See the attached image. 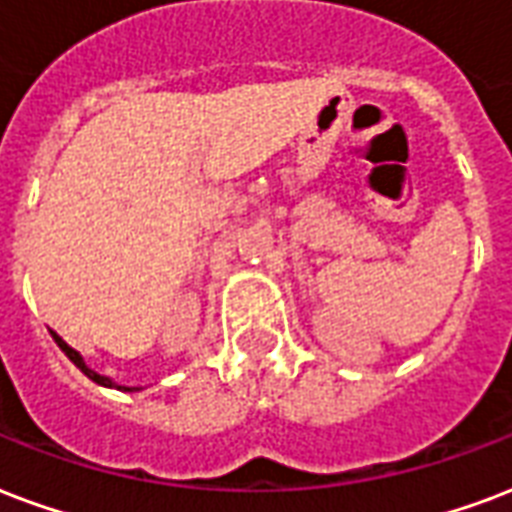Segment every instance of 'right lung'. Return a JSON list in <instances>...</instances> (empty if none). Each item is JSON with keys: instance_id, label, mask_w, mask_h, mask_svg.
<instances>
[{"instance_id": "add662e5", "label": "right lung", "mask_w": 512, "mask_h": 512, "mask_svg": "<svg viewBox=\"0 0 512 512\" xmlns=\"http://www.w3.org/2000/svg\"><path fill=\"white\" fill-rule=\"evenodd\" d=\"M53 341H56V343H58V349L64 351L66 357H69V360H72L74 365H77V368L83 370L85 376L91 378V381H96V384H101V386H115V389H120V392H134V389H136V386H120V384H115L112 378L101 376V373H96V370L88 368V365H85V360H83V354H80V351H74L72 346H69V343H66L64 338H61V335L53 333Z\"/></svg>"}]
</instances>
